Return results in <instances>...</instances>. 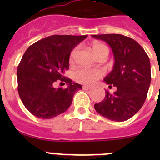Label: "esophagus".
<instances>
[{
    "label": "esophagus",
    "instance_id": "esophagus-1",
    "mask_svg": "<svg viewBox=\"0 0 160 160\" xmlns=\"http://www.w3.org/2000/svg\"><path fill=\"white\" fill-rule=\"evenodd\" d=\"M83 90H91V87H87V86H83Z\"/></svg>",
    "mask_w": 160,
    "mask_h": 160
}]
</instances>
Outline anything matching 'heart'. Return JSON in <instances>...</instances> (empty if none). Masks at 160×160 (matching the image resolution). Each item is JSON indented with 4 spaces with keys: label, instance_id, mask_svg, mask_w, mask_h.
<instances>
[{
    "label": "heart",
    "instance_id": "1",
    "mask_svg": "<svg viewBox=\"0 0 160 160\" xmlns=\"http://www.w3.org/2000/svg\"><path fill=\"white\" fill-rule=\"evenodd\" d=\"M93 49V52L95 53L97 57H99L100 55L103 53H107L108 54V49L107 46L103 44L99 43V42H94L91 46ZM78 48H74L71 51L70 55V60H73L74 55H75L76 51ZM102 76V70H98V69H85V68H81L78 69L74 73V77L75 79L79 82L86 85H92L97 81L98 79Z\"/></svg>",
    "mask_w": 160,
    "mask_h": 160
}]
</instances>
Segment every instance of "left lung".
Returning <instances> with one entry per match:
<instances>
[{
    "mask_svg": "<svg viewBox=\"0 0 160 160\" xmlns=\"http://www.w3.org/2000/svg\"><path fill=\"white\" fill-rule=\"evenodd\" d=\"M111 48L113 70L103 81L116 87L111 94L106 90L101 102L95 103L98 114L112 121L122 122L134 116L143 105L151 84V63L142 46L134 39L121 34L92 35Z\"/></svg>",
    "mask_w": 160,
    "mask_h": 160,
    "instance_id": "8db88e82",
    "label": "left lung"
}]
</instances>
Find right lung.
<instances>
[{
	"label": "right lung",
	"mask_w": 160,
	"mask_h": 160,
	"mask_svg": "<svg viewBox=\"0 0 160 160\" xmlns=\"http://www.w3.org/2000/svg\"><path fill=\"white\" fill-rule=\"evenodd\" d=\"M87 35H53L32 44L18 65V94L28 111L38 118L48 119L62 114L71 105L80 84L64 77L69 70L73 49ZM68 83L66 89L54 88L55 81Z\"/></svg>",
	"instance_id": "1"
}]
</instances>
